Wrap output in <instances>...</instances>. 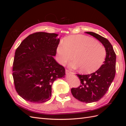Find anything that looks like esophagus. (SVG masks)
I'll list each match as a JSON object with an SVG mask.
<instances>
[{"label": "esophagus", "mask_w": 126, "mask_h": 126, "mask_svg": "<svg viewBox=\"0 0 126 126\" xmlns=\"http://www.w3.org/2000/svg\"><path fill=\"white\" fill-rule=\"evenodd\" d=\"M66 74H68H68H74V72L70 71L67 69H66Z\"/></svg>", "instance_id": "esophagus-1"}]
</instances>
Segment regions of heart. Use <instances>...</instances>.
Masks as SVG:
<instances>
[{
  "mask_svg": "<svg viewBox=\"0 0 126 126\" xmlns=\"http://www.w3.org/2000/svg\"><path fill=\"white\" fill-rule=\"evenodd\" d=\"M57 60L62 64L69 62L72 68H80L85 73L97 70L104 62L106 50L104 46L88 36L78 35L69 36L57 47Z\"/></svg>",
  "mask_w": 126,
  "mask_h": 126,
  "instance_id": "b5f03b06",
  "label": "heart"
}]
</instances>
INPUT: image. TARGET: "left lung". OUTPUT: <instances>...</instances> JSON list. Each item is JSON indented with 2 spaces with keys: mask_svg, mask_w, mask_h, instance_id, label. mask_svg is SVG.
Wrapping results in <instances>:
<instances>
[{
  "mask_svg": "<svg viewBox=\"0 0 126 126\" xmlns=\"http://www.w3.org/2000/svg\"><path fill=\"white\" fill-rule=\"evenodd\" d=\"M100 41L106 50L104 64L94 73L76 74L80 80V86L71 88V94L81 102L91 103L99 100L107 92L116 74V55L108 39L93 32H86Z\"/></svg>",
  "mask_w": 126,
  "mask_h": 126,
  "instance_id": "8db88e82",
  "label": "left lung"
}]
</instances>
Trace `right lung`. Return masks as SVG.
Segmentation results:
<instances>
[{
    "label": "right lung",
    "instance_id": "add662e5",
    "mask_svg": "<svg viewBox=\"0 0 126 126\" xmlns=\"http://www.w3.org/2000/svg\"><path fill=\"white\" fill-rule=\"evenodd\" d=\"M58 35L44 32L31 34L15 51L13 67L15 89L26 101L39 104L50 100L53 82L64 77L65 69L53 57L60 41Z\"/></svg>",
    "mask_w": 126,
    "mask_h": 126
}]
</instances>
